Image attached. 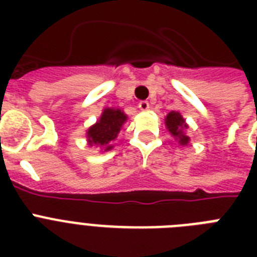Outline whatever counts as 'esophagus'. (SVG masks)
Listing matches in <instances>:
<instances>
[{
    "instance_id": "esophagus-1",
    "label": "esophagus",
    "mask_w": 257,
    "mask_h": 257,
    "mask_svg": "<svg viewBox=\"0 0 257 257\" xmlns=\"http://www.w3.org/2000/svg\"><path fill=\"white\" fill-rule=\"evenodd\" d=\"M139 108H140L141 110H148L149 102L148 101H140V102H139Z\"/></svg>"
}]
</instances>
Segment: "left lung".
I'll return each mask as SVG.
<instances>
[{
    "mask_svg": "<svg viewBox=\"0 0 257 257\" xmlns=\"http://www.w3.org/2000/svg\"><path fill=\"white\" fill-rule=\"evenodd\" d=\"M165 125L172 136L179 140L180 144L187 145L189 143V137L184 132L188 128V125L185 124V120L179 112L172 110L171 113H168V116L165 117Z\"/></svg>",
    "mask_w": 257,
    "mask_h": 257,
    "instance_id": "1",
    "label": "left lung"
}]
</instances>
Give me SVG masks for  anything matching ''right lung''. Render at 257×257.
Returning <instances> with one entry per match:
<instances>
[{"mask_svg": "<svg viewBox=\"0 0 257 257\" xmlns=\"http://www.w3.org/2000/svg\"><path fill=\"white\" fill-rule=\"evenodd\" d=\"M126 114L120 109L106 108L101 114L100 120L92 125L86 132L88 144L90 147L96 145L104 151L113 148V141L116 140L121 126L126 121Z\"/></svg>", "mask_w": 257, "mask_h": 257, "instance_id": "obj_1", "label": "right lung"}]
</instances>
